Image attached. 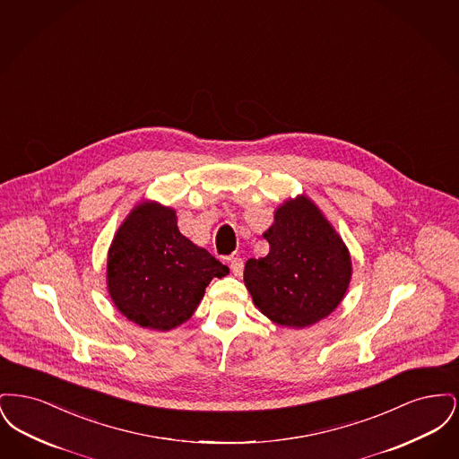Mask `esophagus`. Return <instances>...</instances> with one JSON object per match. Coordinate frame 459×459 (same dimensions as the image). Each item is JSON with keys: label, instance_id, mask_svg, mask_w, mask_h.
I'll list each match as a JSON object with an SVG mask.
<instances>
[{"label": "esophagus", "instance_id": "34e87169", "mask_svg": "<svg viewBox=\"0 0 459 459\" xmlns=\"http://www.w3.org/2000/svg\"><path fill=\"white\" fill-rule=\"evenodd\" d=\"M230 270H232V273H234L236 277H240V275H242V270H244V262H242L240 258H232V260H230Z\"/></svg>", "mask_w": 459, "mask_h": 459}]
</instances>
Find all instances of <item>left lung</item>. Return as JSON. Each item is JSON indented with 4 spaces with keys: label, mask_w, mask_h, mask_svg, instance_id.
<instances>
[{
    "label": "left lung",
    "mask_w": 459,
    "mask_h": 459,
    "mask_svg": "<svg viewBox=\"0 0 459 459\" xmlns=\"http://www.w3.org/2000/svg\"><path fill=\"white\" fill-rule=\"evenodd\" d=\"M263 238L268 255L244 266L253 303L282 327L305 328L327 318L348 292L352 263L322 210L305 195L289 197Z\"/></svg>",
    "instance_id": "8db88e82"
}]
</instances>
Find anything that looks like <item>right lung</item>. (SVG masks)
I'll return each mask as SVG.
<instances>
[{"instance_id":"obj_1","label":"right lung","mask_w":459,"mask_h":459,"mask_svg":"<svg viewBox=\"0 0 459 459\" xmlns=\"http://www.w3.org/2000/svg\"><path fill=\"white\" fill-rule=\"evenodd\" d=\"M229 266L180 234L172 206L137 203L111 240L107 287L117 309L135 325L167 332L187 322Z\"/></svg>"}]
</instances>
